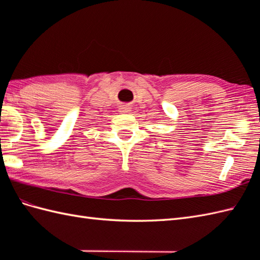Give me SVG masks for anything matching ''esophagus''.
Returning a JSON list of instances; mask_svg holds the SVG:
<instances>
[{
	"mask_svg": "<svg viewBox=\"0 0 260 260\" xmlns=\"http://www.w3.org/2000/svg\"><path fill=\"white\" fill-rule=\"evenodd\" d=\"M119 110H120V113H128V112H131V107L128 106V105H123V106H120Z\"/></svg>",
	"mask_w": 260,
	"mask_h": 260,
	"instance_id": "esophagus-1",
	"label": "esophagus"
}]
</instances>
